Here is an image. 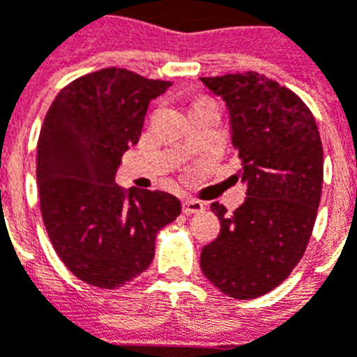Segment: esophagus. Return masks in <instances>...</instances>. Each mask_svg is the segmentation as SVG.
Segmentation results:
<instances>
[{
	"label": "esophagus",
	"mask_w": 357,
	"mask_h": 357,
	"mask_svg": "<svg viewBox=\"0 0 357 357\" xmlns=\"http://www.w3.org/2000/svg\"><path fill=\"white\" fill-rule=\"evenodd\" d=\"M204 209H206V206H204L200 200L185 198V200L182 202V211H184L185 214H197V213H202Z\"/></svg>",
	"instance_id": "obj_1"
}]
</instances>
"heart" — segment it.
Segmentation results:
<instances>
[{
    "instance_id": "1",
    "label": "heart",
    "mask_w": 357,
    "mask_h": 357,
    "mask_svg": "<svg viewBox=\"0 0 357 357\" xmlns=\"http://www.w3.org/2000/svg\"><path fill=\"white\" fill-rule=\"evenodd\" d=\"M200 102H207V100H200ZM200 102H198V103H200Z\"/></svg>"
}]
</instances>
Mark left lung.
Listing matches in <instances>:
<instances>
[{
	"instance_id": "left-lung-1",
	"label": "left lung",
	"mask_w": 357,
	"mask_h": 357,
	"mask_svg": "<svg viewBox=\"0 0 357 357\" xmlns=\"http://www.w3.org/2000/svg\"><path fill=\"white\" fill-rule=\"evenodd\" d=\"M222 96L247 198L232 214L211 204L220 234L200 268L232 298H257L288 279L304 255L321 197L324 148L311 110L279 82L255 71L200 78Z\"/></svg>"
}]
</instances>
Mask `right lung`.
<instances>
[{
    "label": "right lung",
    "mask_w": 357,
    "mask_h": 357,
    "mask_svg": "<svg viewBox=\"0 0 357 357\" xmlns=\"http://www.w3.org/2000/svg\"><path fill=\"white\" fill-rule=\"evenodd\" d=\"M172 82L105 68L56 94L37 143L40 214L53 248L73 275L116 289L143 273L155 238L181 214L164 191L114 182L123 153L137 144L150 102Z\"/></svg>",
    "instance_id": "add662e5"
}]
</instances>
